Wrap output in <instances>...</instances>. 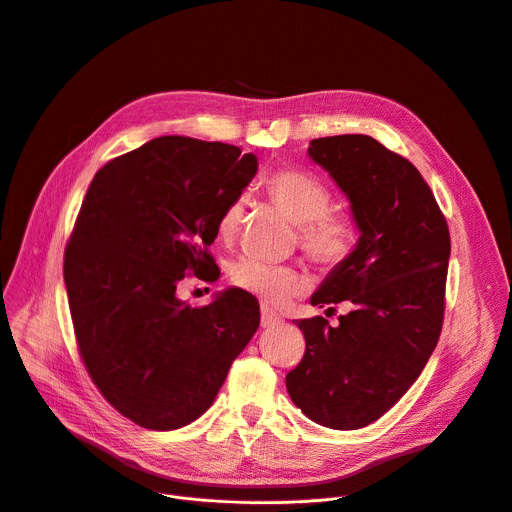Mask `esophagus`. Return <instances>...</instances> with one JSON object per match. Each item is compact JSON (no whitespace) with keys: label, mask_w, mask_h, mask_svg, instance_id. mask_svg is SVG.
<instances>
[{"label":"esophagus","mask_w":512,"mask_h":512,"mask_svg":"<svg viewBox=\"0 0 512 512\" xmlns=\"http://www.w3.org/2000/svg\"><path fill=\"white\" fill-rule=\"evenodd\" d=\"M283 320L275 314V312H271L269 308H261V326L263 328H273L275 324H281Z\"/></svg>","instance_id":"1"}]
</instances>
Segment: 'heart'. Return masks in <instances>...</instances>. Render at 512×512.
<instances>
[{
	"label": "heart",
	"instance_id": "1",
	"mask_svg": "<svg viewBox=\"0 0 512 512\" xmlns=\"http://www.w3.org/2000/svg\"><path fill=\"white\" fill-rule=\"evenodd\" d=\"M265 190L298 223L300 247L306 255L326 267L342 265L354 251L358 229L344 212L332 210V190L316 174L298 168H279L265 178ZM247 198L235 196L218 216L216 231L233 239L243 223ZM233 283L267 306H279L300 294L306 279L300 271L265 259L247 257L233 269Z\"/></svg>",
	"mask_w": 512,
	"mask_h": 512
}]
</instances>
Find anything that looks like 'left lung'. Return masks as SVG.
I'll return each mask as SVG.
<instances>
[{
    "mask_svg": "<svg viewBox=\"0 0 512 512\" xmlns=\"http://www.w3.org/2000/svg\"><path fill=\"white\" fill-rule=\"evenodd\" d=\"M308 154L350 200L360 237L312 296L326 316L340 302L350 312L336 328L296 320L306 352L285 385L312 421L358 429L407 393L440 340L450 231L419 170L371 135L318 137Z\"/></svg>",
    "mask_w": 512,
    "mask_h": 512,
    "instance_id": "1",
    "label": "left lung"
}]
</instances>
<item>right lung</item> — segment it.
<instances>
[{
    "label": "right lung",
    "mask_w": 512,
    "mask_h": 512,
    "mask_svg": "<svg viewBox=\"0 0 512 512\" xmlns=\"http://www.w3.org/2000/svg\"><path fill=\"white\" fill-rule=\"evenodd\" d=\"M257 174L237 145L156 137L93 178L64 251L79 354L101 395L133 423L170 431L198 419L259 328V302L227 289L178 298L188 273L216 281L208 247L223 208Z\"/></svg>",
    "instance_id": "right-lung-1"
}]
</instances>
